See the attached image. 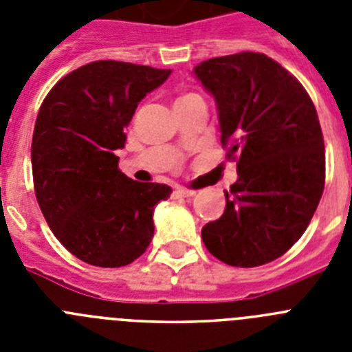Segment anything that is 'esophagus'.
<instances>
[{
	"mask_svg": "<svg viewBox=\"0 0 352 352\" xmlns=\"http://www.w3.org/2000/svg\"><path fill=\"white\" fill-rule=\"evenodd\" d=\"M174 194L178 195V197H192V195L195 194V190H192V188H185V186H178V188L174 190Z\"/></svg>",
	"mask_w": 352,
	"mask_h": 352,
	"instance_id": "esophagus-1",
	"label": "esophagus"
}]
</instances>
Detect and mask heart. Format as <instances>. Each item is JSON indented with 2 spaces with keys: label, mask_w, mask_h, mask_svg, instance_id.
<instances>
[{
  "label": "heart",
  "mask_w": 352,
  "mask_h": 352,
  "mask_svg": "<svg viewBox=\"0 0 352 352\" xmlns=\"http://www.w3.org/2000/svg\"><path fill=\"white\" fill-rule=\"evenodd\" d=\"M195 93H182V95L178 96V100L176 102H182V100H186V98H190V96H194Z\"/></svg>",
  "instance_id": "b5f03b06"
}]
</instances>
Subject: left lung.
<instances>
[{"instance_id": "1", "label": "left lung", "mask_w": 352, "mask_h": 352, "mask_svg": "<svg viewBox=\"0 0 352 352\" xmlns=\"http://www.w3.org/2000/svg\"><path fill=\"white\" fill-rule=\"evenodd\" d=\"M195 76L217 100L222 148L238 164L226 211L203 227V241L229 266H263L301 238L324 190L316 105L300 80L263 52L211 58Z\"/></svg>"}]
</instances>
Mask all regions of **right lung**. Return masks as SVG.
Segmentation results:
<instances>
[{
    "mask_svg": "<svg viewBox=\"0 0 352 352\" xmlns=\"http://www.w3.org/2000/svg\"><path fill=\"white\" fill-rule=\"evenodd\" d=\"M170 70L100 60L52 86L40 105L31 169L43 217L60 243L84 263L120 268L153 238V210L170 186L139 183L118 167L139 102Z\"/></svg>",
    "mask_w": 352,
    "mask_h": 352,
    "instance_id": "right-lung-1",
    "label": "right lung"
}]
</instances>
